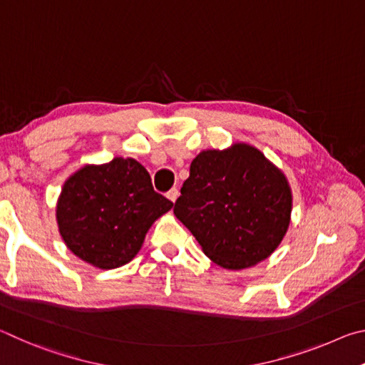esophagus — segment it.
Instances as JSON below:
<instances>
[{"label": "esophagus", "mask_w": 365, "mask_h": 365, "mask_svg": "<svg viewBox=\"0 0 365 365\" xmlns=\"http://www.w3.org/2000/svg\"><path fill=\"white\" fill-rule=\"evenodd\" d=\"M178 195H180V193H178V190H177V188H172V190L169 191V193H168V197H169V200H170L172 202H175Z\"/></svg>", "instance_id": "obj_1"}]
</instances>
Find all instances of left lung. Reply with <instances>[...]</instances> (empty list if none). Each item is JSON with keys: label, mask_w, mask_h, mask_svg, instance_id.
<instances>
[{"label": "left lung", "mask_w": 365, "mask_h": 365, "mask_svg": "<svg viewBox=\"0 0 365 365\" xmlns=\"http://www.w3.org/2000/svg\"><path fill=\"white\" fill-rule=\"evenodd\" d=\"M180 193L175 217L227 270L250 269L270 257L292 224L287 175L245 141L197 154Z\"/></svg>", "instance_id": "1"}]
</instances>
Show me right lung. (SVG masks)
<instances>
[{
  "label": "right lung",
  "mask_w": 365,
  "mask_h": 365,
  "mask_svg": "<svg viewBox=\"0 0 365 365\" xmlns=\"http://www.w3.org/2000/svg\"><path fill=\"white\" fill-rule=\"evenodd\" d=\"M172 206L153 190L138 160L114 158L67 177L56 202L58 230L78 259L101 270L117 269L138 255L148 230Z\"/></svg>",
  "instance_id": "add662e5"
}]
</instances>
